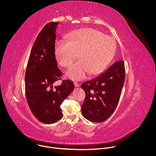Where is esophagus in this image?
<instances>
[{"label":"esophagus","mask_w":156,"mask_h":156,"mask_svg":"<svg viewBox=\"0 0 156 156\" xmlns=\"http://www.w3.org/2000/svg\"><path fill=\"white\" fill-rule=\"evenodd\" d=\"M74 85L75 86V87H79V83L77 82H74Z\"/></svg>","instance_id":"1"}]
</instances>
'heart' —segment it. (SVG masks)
Returning a JSON list of instances; mask_svg holds the SVG:
<instances>
[{
  "instance_id": "obj_1",
  "label": "heart",
  "mask_w": 156,
  "mask_h": 156,
  "mask_svg": "<svg viewBox=\"0 0 156 156\" xmlns=\"http://www.w3.org/2000/svg\"><path fill=\"white\" fill-rule=\"evenodd\" d=\"M67 41L60 40L55 46V54L58 64L69 67L79 56V59L71 66L66 77L74 80L103 71L111 62L116 49L114 39L100 30L85 27L71 32Z\"/></svg>"
}]
</instances>
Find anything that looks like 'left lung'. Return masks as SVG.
Returning <instances> with one entry per match:
<instances>
[{
    "label": "left lung",
    "instance_id": "obj_1",
    "mask_svg": "<svg viewBox=\"0 0 156 156\" xmlns=\"http://www.w3.org/2000/svg\"><path fill=\"white\" fill-rule=\"evenodd\" d=\"M125 74L124 61H119L97 77L82 84L86 94L82 114L86 119L101 122L111 116L118 104Z\"/></svg>",
    "mask_w": 156,
    "mask_h": 156
}]
</instances>
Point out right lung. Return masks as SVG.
Returning <instances> with one entry per match:
<instances>
[{
  "mask_svg": "<svg viewBox=\"0 0 156 156\" xmlns=\"http://www.w3.org/2000/svg\"><path fill=\"white\" fill-rule=\"evenodd\" d=\"M58 22H50L38 35L32 48L25 74V92L33 115L44 124L54 123L63 116L61 105L74 88L69 80L53 83L62 74L55 54Z\"/></svg>",
  "mask_w": 156,
  "mask_h": 156,
  "instance_id": "right-lung-1",
  "label": "right lung"
}]
</instances>
